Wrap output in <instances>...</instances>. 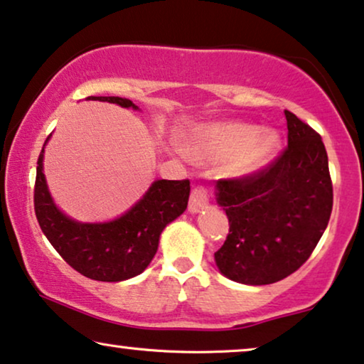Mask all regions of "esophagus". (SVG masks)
Wrapping results in <instances>:
<instances>
[{"label": "esophagus", "mask_w": 364, "mask_h": 364, "mask_svg": "<svg viewBox=\"0 0 364 364\" xmlns=\"http://www.w3.org/2000/svg\"><path fill=\"white\" fill-rule=\"evenodd\" d=\"M208 200H210V196H208V191L206 188H195V190L191 191V196H190V205H188V210H190V213H195L205 210V208L208 206Z\"/></svg>", "instance_id": "34e87169"}]
</instances>
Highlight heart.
Segmentation results:
<instances>
[{"instance_id":"b5f03b06","label":"heart","mask_w":364,"mask_h":364,"mask_svg":"<svg viewBox=\"0 0 364 364\" xmlns=\"http://www.w3.org/2000/svg\"><path fill=\"white\" fill-rule=\"evenodd\" d=\"M281 146L276 129L240 121L213 123L198 129L186 143L185 153L196 161H226L230 178H248L261 171Z\"/></svg>"}]
</instances>
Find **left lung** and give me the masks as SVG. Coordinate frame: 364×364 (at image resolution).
Masks as SVG:
<instances>
[{
    "label": "left lung",
    "instance_id": "left-lung-1",
    "mask_svg": "<svg viewBox=\"0 0 364 364\" xmlns=\"http://www.w3.org/2000/svg\"><path fill=\"white\" fill-rule=\"evenodd\" d=\"M288 148L253 176L216 181L230 221L218 269L236 283L261 287L294 273L316 248L333 210V185L321 136L284 109Z\"/></svg>",
    "mask_w": 364,
    "mask_h": 364
}]
</instances>
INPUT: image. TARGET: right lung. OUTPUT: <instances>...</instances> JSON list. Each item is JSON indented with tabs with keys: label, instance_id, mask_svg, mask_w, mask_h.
<instances>
[{
	"label": "right lung",
	"instance_id": "obj_1",
	"mask_svg": "<svg viewBox=\"0 0 364 364\" xmlns=\"http://www.w3.org/2000/svg\"><path fill=\"white\" fill-rule=\"evenodd\" d=\"M88 100L139 109L132 100L119 96H90ZM50 136L38 158L35 183V213L48 241L73 269L90 279L116 283L141 274L156 255L164 228L185 213L190 181L156 179L141 200L116 220L80 223L55 205L48 190L43 156Z\"/></svg>",
	"mask_w": 364,
	"mask_h": 364
}]
</instances>
